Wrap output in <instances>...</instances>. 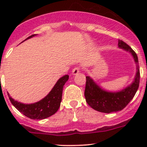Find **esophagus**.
Segmentation results:
<instances>
[{"label": "esophagus", "instance_id": "34e87169", "mask_svg": "<svg viewBox=\"0 0 147 147\" xmlns=\"http://www.w3.org/2000/svg\"><path fill=\"white\" fill-rule=\"evenodd\" d=\"M79 72H80V68L79 67H75L72 71V74L73 75H77V74H78Z\"/></svg>", "mask_w": 147, "mask_h": 147}]
</instances>
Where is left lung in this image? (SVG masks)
Listing matches in <instances>:
<instances>
[{
    "mask_svg": "<svg viewBox=\"0 0 147 147\" xmlns=\"http://www.w3.org/2000/svg\"><path fill=\"white\" fill-rule=\"evenodd\" d=\"M118 47L131 53L137 65V72L131 84L120 91L109 92L100 87L90 76L86 77V102L94 110L104 113L118 112L124 109L132 100L139 88L140 73L137 54L127 43L120 40L118 41Z\"/></svg>",
    "mask_w": 147,
    "mask_h": 147,
    "instance_id": "1",
    "label": "left lung"
}]
</instances>
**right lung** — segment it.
Returning a JSON list of instances; mask_svg holds the SVG:
<instances>
[{"mask_svg":"<svg viewBox=\"0 0 147 147\" xmlns=\"http://www.w3.org/2000/svg\"><path fill=\"white\" fill-rule=\"evenodd\" d=\"M36 34L32 35L26 40L35 36ZM69 79V75H66L57 80L56 84L46 97L40 101L32 104H23L19 102L10 96V101L12 105L25 116L32 119H44L54 115L58 110L62 101L63 90L65 82Z\"/></svg>","mask_w":147,"mask_h":147,"instance_id":"add662e5","label":"right lung"}]
</instances>
